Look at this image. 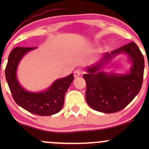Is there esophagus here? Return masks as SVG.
Wrapping results in <instances>:
<instances>
[{"mask_svg":"<svg viewBox=\"0 0 149 149\" xmlns=\"http://www.w3.org/2000/svg\"><path fill=\"white\" fill-rule=\"evenodd\" d=\"M81 74H82V71L81 70H79V69H76V70H75L74 72H73V75H74L75 77L80 76Z\"/></svg>","mask_w":149,"mask_h":149,"instance_id":"1","label":"esophagus"}]
</instances>
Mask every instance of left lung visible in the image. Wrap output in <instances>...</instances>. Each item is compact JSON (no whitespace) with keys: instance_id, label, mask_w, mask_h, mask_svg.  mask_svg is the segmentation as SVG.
Returning <instances> with one entry per match:
<instances>
[{"instance_id":"left-lung-1","label":"left lung","mask_w":149,"mask_h":149,"mask_svg":"<svg viewBox=\"0 0 149 149\" xmlns=\"http://www.w3.org/2000/svg\"><path fill=\"white\" fill-rule=\"evenodd\" d=\"M125 52L133 63L130 72L125 75H107L99 71L101 64L87 68L83 76L86 83V101L94 110L104 113H115L124 109L139 93L143 84L144 58L135 42L121 47L111 53H106L104 61Z\"/></svg>"}]
</instances>
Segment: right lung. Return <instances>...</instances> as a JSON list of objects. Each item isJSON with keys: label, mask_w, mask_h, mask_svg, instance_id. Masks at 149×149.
Masks as SVG:
<instances>
[{"label": "right lung", "mask_w": 149, "mask_h": 149, "mask_svg": "<svg viewBox=\"0 0 149 149\" xmlns=\"http://www.w3.org/2000/svg\"><path fill=\"white\" fill-rule=\"evenodd\" d=\"M35 47H15L8 56L6 68V79L16 103L31 113L49 116L61 110L68 88L73 81V75L58 79L49 89L41 93H31L24 90L16 79V69L22 57Z\"/></svg>", "instance_id": "add662e5"}]
</instances>
